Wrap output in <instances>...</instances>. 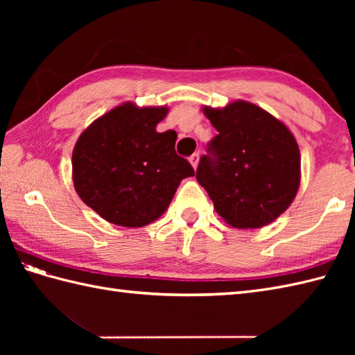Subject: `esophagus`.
<instances>
[{"label": "esophagus", "mask_w": 355, "mask_h": 355, "mask_svg": "<svg viewBox=\"0 0 355 355\" xmlns=\"http://www.w3.org/2000/svg\"><path fill=\"white\" fill-rule=\"evenodd\" d=\"M189 162H191V164L193 166V169H197V166H198V163H200V154H198V153L192 154V155L189 157Z\"/></svg>", "instance_id": "esophagus-1"}]
</instances>
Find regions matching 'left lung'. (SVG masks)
<instances>
[{
  "instance_id": "obj_1",
  "label": "left lung",
  "mask_w": 355,
  "mask_h": 355,
  "mask_svg": "<svg viewBox=\"0 0 355 355\" xmlns=\"http://www.w3.org/2000/svg\"><path fill=\"white\" fill-rule=\"evenodd\" d=\"M218 134L202 155L197 180L223 220L259 229L290 207L300 186V150L288 128L245 101L202 108Z\"/></svg>"
}]
</instances>
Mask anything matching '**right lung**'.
<instances>
[{
  "mask_svg": "<svg viewBox=\"0 0 355 355\" xmlns=\"http://www.w3.org/2000/svg\"><path fill=\"white\" fill-rule=\"evenodd\" d=\"M168 107L125 102L79 135L71 166L80 200L105 221L143 227L169 207L193 168L175 153V131L157 132Z\"/></svg>",
  "mask_w": 355,
  "mask_h": 355,
  "instance_id": "obj_1",
  "label": "right lung"
}]
</instances>
